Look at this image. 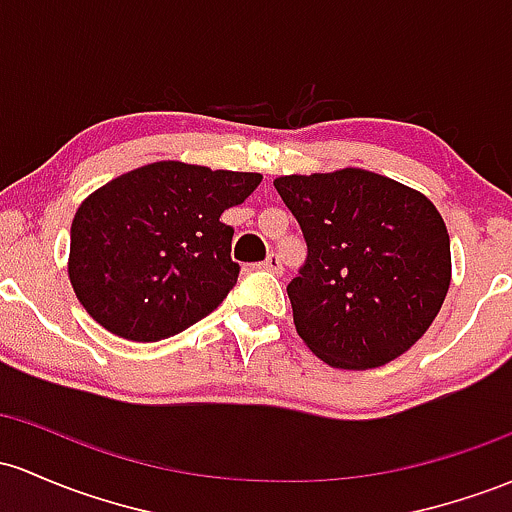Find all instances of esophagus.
Returning <instances> with one entry per match:
<instances>
[{"instance_id": "esophagus-1", "label": "esophagus", "mask_w": 512, "mask_h": 512, "mask_svg": "<svg viewBox=\"0 0 512 512\" xmlns=\"http://www.w3.org/2000/svg\"><path fill=\"white\" fill-rule=\"evenodd\" d=\"M260 267H265V269H269V272H274V274H282V260H279V255H269L265 262H262Z\"/></svg>"}]
</instances>
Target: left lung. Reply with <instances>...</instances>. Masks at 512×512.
<instances>
[{
	"instance_id": "left-lung-1",
	"label": "left lung",
	"mask_w": 512,
	"mask_h": 512,
	"mask_svg": "<svg viewBox=\"0 0 512 512\" xmlns=\"http://www.w3.org/2000/svg\"><path fill=\"white\" fill-rule=\"evenodd\" d=\"M306 262L286 286L296 333L325 364L372 369L425 335L452 277L445 221L428 196L367 170L274 179Z\"/></svg>"
}]
</instances>
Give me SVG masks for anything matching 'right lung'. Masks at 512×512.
<instances>
[{"label":"right lung","instance_id":"1","mask_svg":"<svg viewBox=\"0 0 512 512\" xmlns=\"http://www.w3.org/2000/svg\"><path fill=\"white\" fill-rule=\"evenodd\" d=\"M257 172L155 162L97 189L70 228L77 299L126 340L155 342L209 316L238 282L235 230L221 213L257 189Z\"/></svg>","mask_w":512,"mask_h":512}]
</instances>
